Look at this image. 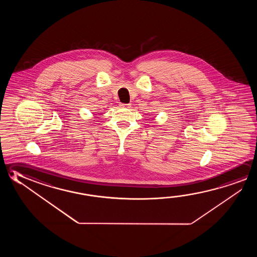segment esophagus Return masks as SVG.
I'll return each instance as SVG.
<instances>
[{
  "label": "esophagus",
  "instance_id": "1",
  "mask_svg": "<svg viewBox=\"0 0 257 257\" xmlns=\"http://www.w3.org/2000/svg\"><path fill=\"white\" fill-rule=\"evenodd\" d=\"M121 107L122 108H130L131 104H121Z\"/></svg>",
  "mask_w": 257,
  "mask_h": 257
}]
</instances>
